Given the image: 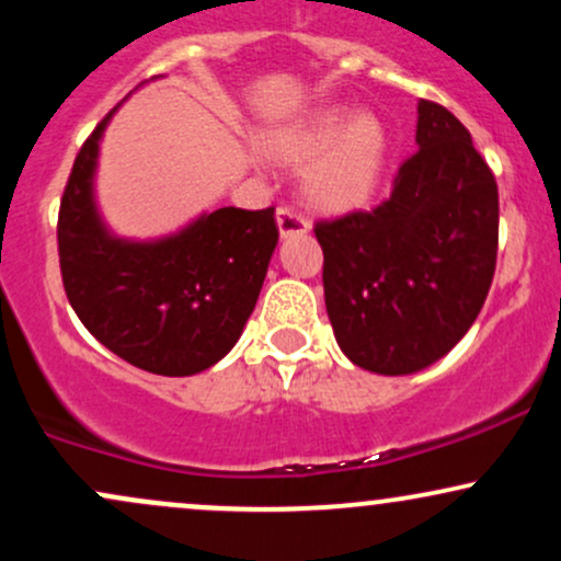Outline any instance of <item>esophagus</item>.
I'll use <instances>...</instances> for the list:
<instances>
[{
  "label": "esophagus",
  "mask_w": 561,
  "mask_h": 561,
  "mask_svg": "<svg viewBox=\"0 0 561 561\" xmlns=\"http://www.w3.org/2000/svg\"><path fill=\"white\" fill-rule=\"evenodd\" d=\"M276 227H279L282 237H298V234H308L311 221H308L302 214H298V210L282 205V208H276Z\"/></svg>",
  "instance_id": "esophagus-1"
}]
</instances>
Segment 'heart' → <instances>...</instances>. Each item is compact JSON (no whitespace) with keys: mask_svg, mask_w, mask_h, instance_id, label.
<instances>
[{"mask_svg":"<svg viewBox=\"0 0 561 561\" xmlns=\"http://www.w3.org/2000/svg\"><path fill=\"white\" fill-rule=\"evenodd\" d=\"M276 163L306 173V195L327 214H351L375 197L388 163V131L371 113L327 107L298 126L266 137Z\"/></svg>","mask_w":561,"mask_h":561,"instance_id":"heart-1","label":"heart"}]
</instances>
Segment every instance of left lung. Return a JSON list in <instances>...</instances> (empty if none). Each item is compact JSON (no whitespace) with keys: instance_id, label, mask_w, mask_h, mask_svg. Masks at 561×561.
<instances>
[{"instance_id":"1","label":"left lung","mask_w":561,"mask_h":561,"mask_svg":"<svg viewBox=\"0 0 561 561\" xmlns=\"http://www.w3.org/2000/svg\"><path fill=\"white\" fill-rule=\"evenodd\" d=\"M416 147L390 197L313 231L334 337L362 369L411 375L465 337L491 289L499 186L454 113L416 105Z\"/></svg>"}]
</instances>
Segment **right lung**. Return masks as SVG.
<instances>
[{"instance_id":"obj_1","label":"right lung","mask_w":561,"mask_h":561,"mask_svg":"<svg viewBox=\"0 0 561 561\" xmlns=\"http://www.w3.org/2000/svg\"><path fill=\"white\" fill-rule=\"evenodd\" d=\"M113 113L81 145L62 192V287L115 356L152 375H197L227 356L253 313L279 240L274 208H218L163 240H118L96 214L92 186Z\"/></svg>"}]
</instances>
